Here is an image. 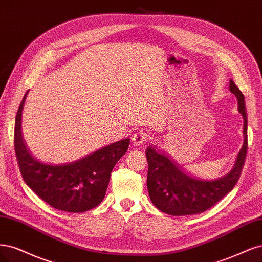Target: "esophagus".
<instances>
[{"label":"esophagus","mask_w":262,"mask_h":262,"mask_svg":"<svg viewBox=\"0 0 262 262\" xmlns=\"http://www.w3.org/2000/svg\"><path fill=\"white\" fill-rule=\"evenodd\" d=\"M149 135L147 132H143V130H139L137 133L134 134L133 136V142L135 146H142L145 141L148 139Z\"/></svg>","instance_id":"34e87169"}]
</instances>
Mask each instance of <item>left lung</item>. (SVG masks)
I'll use <instances>...</instances> for the list:
<instances>
[{
  "label": "left lung",
  "instance_id": "left-lung-1",
  "mask_svg": "<svg viewBox=\"0 0 262 262\" xmlns=\"http://www.w3.org/2000/svg\"><path fill=\"white\" fill-rule=\"evenodd\" d=\"M230 91L238 101V111L244 119V143L232 170L221 179L201 181L185 174L167 157L149 146L147 187L152 204L170 215L201 213L214 206L237 183L247 154V115L245 97L235 82L230 80Z\"/></svg>",
  "mask_w": 262,
  "mask_h": 262
}]
</instances>
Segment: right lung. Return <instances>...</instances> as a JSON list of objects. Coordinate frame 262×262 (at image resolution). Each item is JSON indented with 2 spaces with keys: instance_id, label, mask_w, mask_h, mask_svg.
I'll list each match as a JSON object with an SVG mask.
<instances>
[{
  "instance_id": "obj_1",
  "label": "right lung",
  "mask_w": 262,
  "mask_h": 262,
  "mask_svg": "<svg viewBox=\"0 0 262 262\" xmlns=\"http://www.w3.org/2000/svg\"><path fill=\"white\" fill-rule=\"evenodd\" d=\"M24 96L15 119L14 147L23 179L51 207L79 213L96 208L105 196L110 176L116 162L128 150L126 138L67 164H48L33 158L21 135Z\"/></svg>"
}]
</instances>
